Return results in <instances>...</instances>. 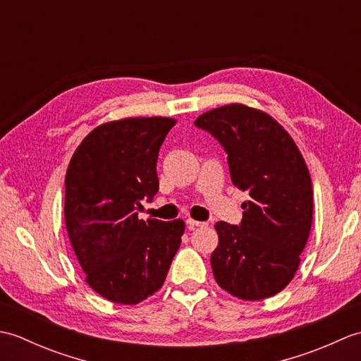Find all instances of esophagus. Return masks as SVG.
<instances>
[{
	"mask_svg": "<svg viewBox=\"0 0 361 361\" xmlns=\"http://www.w3.org/2000/svg\"><path fill=\"white\" fill-rule=\"evenodd\" d=\"M186 224H188V226L190 229L198 228V226H208V224H206V221H198V220H194V219H188Z\"/></svg>",
	"mask_w": 361,
	"mask_h": 361,
	"instance_id": "obj_1",
	"label": "esophagus"
}]
</instances>
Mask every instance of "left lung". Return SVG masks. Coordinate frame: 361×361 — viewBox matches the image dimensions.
Here are the masks:
<instances>
[{"instance_id":"1","label":"left lung","mask_w":361,"mask_h":361,"mask_svg":"<svg viewBox=\"0 0 361 361\" xmlns=\"http://www.w3.org/2000/svg\"><path fill=\"white\" fill-rule=\"evenodd\" d=\"M194 124L224 145L233 185L251 197L239 226L216 224L214 278L245 301L279 293L293 279L312 228V180L301 152L278 121L243 104L206 111Z\"/></svg>"}]
</instances>
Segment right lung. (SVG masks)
Segmentation results:
<instances>
[{
  "mask_svg": "<svg viewBox=\"0 0 361 361\" xmlns=\"http://www.w3.org/2000/svg\"><path fill=\"white\" fill-rule=\"evenodd\" d=\"M175 119L126 118L90 132L68 166L65 224L85 281L116 304H137L163 287L185 221L137 219L158 192L157 161Z\"/></svg>",
  "mask_w": 361,
  "mask_h": 361,
  "instance_id": "1",
  "label": "right lung"
}]
</instances>
